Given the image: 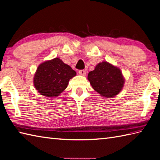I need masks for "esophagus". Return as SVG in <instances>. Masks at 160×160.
<instances>
[{
    "instance_id": "obj_1",
    "label": "esophagus",
    "mask_w": 160,
    "mask_h": 160,
    "mask_svg": "<svg viewBox=\"0 0 160 160\" xmlns=\"http://www.w3.org/2000/svg\"><path fill=\"white\" fill-rule=\"evenodd\" d=\"M79 74H81V75H83V76H85L86 74V70H80L79 71Z\"/></svg>"
}]
</instances>
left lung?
Listing matches in <instances>:
<instances>
[{
    "instance_id": "8db88e82",
    "label": "left lung",
    "mask_w": 160,
    "mask_h": 160,
    "mask_svg": "<svg viewBox=\"0 0 160 160\" xmlns=\"http://www.w3.org/2000/svg\"><path fill=\"white\" fill-rule=\"evenodd\" d=\"M88 79L94 90L108 98L118 94L125 82L120 69L107 62L99 63L88 73Z\"/></svg>"
}]
</instances>
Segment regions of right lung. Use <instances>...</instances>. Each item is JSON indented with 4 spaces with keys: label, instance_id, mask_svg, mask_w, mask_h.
<instances>
[{
    "label": "right lung",
    "instance_id": "1",
    "mask_svg": "<svg viewBox=\"0 0 160 160\" xmlns=\"http://www.w3.org/2000/svg\"><path fill=\"white\" fill-rule=\"evenodd\" d=\"M76 72L59 58L47 61L38 66L35 74L34 86L41 95L58 97L68 86Z\"/></svg>",
    "mask_w": 160,
    "mask_h": 160
}]
</instances>
